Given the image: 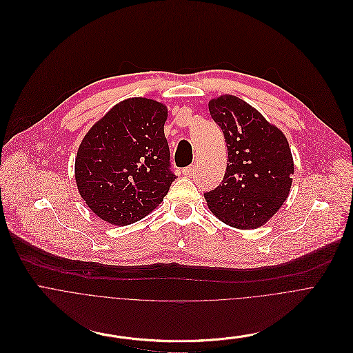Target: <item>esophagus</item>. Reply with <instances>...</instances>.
Masks as SVG:
<instances>
[{"mask_svg": "<svg viewBox=\"0 0 353 353\" xmlns=\"http://www.w3.org/2000/svg\"><path fill=\"white\" fill-rule=\"evenodd\" d=\"M194 171H196V167H194V165H189V167H185V168L182 170V172H183L185 176H192V175L194 174Z\"/></svg>", "mask_w": 353, "mask_h": 353, "instance_id": "1", "label": "esophagus"}]
</instances>
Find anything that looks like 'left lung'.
<instances>
[{"instance_id": "left-lung-1", "label": "left lung", "mask_w": 353, "mask_h": 353, "mask_svg": "<svg viewBox=\"0 0 353 353\" xmlns=\"http://www.w3.org/2000/svg\"><path fill=\"white\" fill-rule=\"evenodd\" d=\"M208 111L221 128L228 149L221 185L204 193L208 208L231 227H261L291 190L294 160L288 140L257 110L235 96L211 100Z\"/></svg>"}]
</instances>
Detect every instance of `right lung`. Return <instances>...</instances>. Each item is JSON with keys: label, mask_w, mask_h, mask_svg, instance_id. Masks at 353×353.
Returning <instances> with one entry per match:
<instances>
[{"label": "right lung", "mask_w": 353, "mask_h": 353, "mask_svg": "<svg viewBox=\"0 0 353 353\" xmlns=\"http://www.w3.org/2000/svg\"><path fill=\"white\" fill-rule=\"evenodd\" d=\"M167 107L134 97L114 105L86 133L75 160L81 196L114 225L145 219L163 201L175 174L164 134Z\"/></svg>", "instance_id": "obj_1"}]
</instances>
